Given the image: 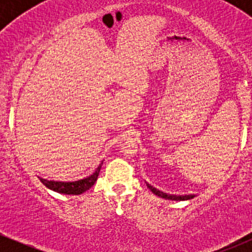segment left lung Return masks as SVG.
<instances>
[{
	"label": "left lung",
	"instance_id": "left-lung-1",
	"mask_svg": "<svg viewBox=\"0 0 252 252\" xmlns=\"http://www.w3.org/2000/svg\"><path fill=\"white\" fill-rule=\"evenodd\" d=\"M147 186H148V189L152 190L153 193H154L155 195L158 196H161V198L163 199H170V200H189V199H192L194 198V194H189V195H172V194H166V193L161 192V190L154 189L153 186H150L149 184H147Z\"/></svg>",
	"mask_w": 252,
	"mask_h": 252
}]
</instances>
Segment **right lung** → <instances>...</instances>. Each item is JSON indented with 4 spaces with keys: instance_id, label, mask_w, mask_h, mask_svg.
I'll return each instance as SVG.
<instances>
[{
    "instance_id": "1",
    "label": "right lung",
    "mask_w": 252,
    "mask_h": 252,
    "mask_svg": "<svg viewBox=\"0 0 252 252\" xmlns=\"http://www.w3.org/2000/svg\"><path fill=\"white\" fill-rule=\"evenodd\" d=\"M103 162L97 167V169L92 173L91 175L88 176V178H84L82 180L78 181H72V182H62V181H48L45 180V179L40 178V181L45 185L47 189H50L54 192L63 193V194H72V195H78L82 194V193L85 192L91 189L94 185V182L97 181L98 174H99L100 168H102Z\"/></svg>"
}]
</instances>
